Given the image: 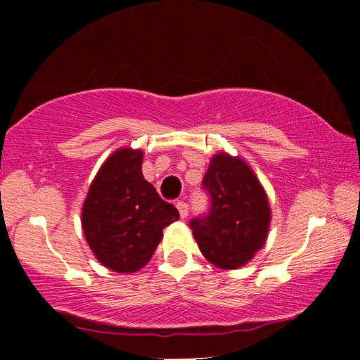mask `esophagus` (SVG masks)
Masks as SVG:
<instances>
[{
    "label": "esophagus",
    "mask_w": 360,
    "mask_h": 360,
    "mask_svg": "<svg viewBox=\"0 0 360 360\" xmlns=\"http://www.w3.org/2000/svg\"><path fill=\"white\" fill-rule=\"evenodd\" d=\"M176 208L179 210L181 218H186V217H188V213H189L188 203H184V201H177V203H176Z\"/></svg>",
    "instance_id": "1"
}]
</instances>
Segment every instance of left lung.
<instances>
[{"instance_id":"8db88e82","label":"left lung","mask_w":360,"mask_h":360,"mask_svg":"<svg viewBox=\"0 0 360 360\" xmlns=\"http://www.w3.org/2000/svg\"><path fill=\"white\" fill-rule=\"evenodd\" d=\"M203 188L210 213L189 223L201 254L220 269H238L264 247L271 225L266 189L242 157L218 152L210 160Z\"/></svg>"}]
</instances>
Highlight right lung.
Here are the masks:
<instances>
[{"instance_id": "1", "label": "right lung", "mask_w": 360, "mask_h": 360, "mask_svg": "<svg viewBox=\"0 0 360 360\" xmlns=\"http://www.w3.org/2000/svg\"><path fill=\"white\" fill-rule=\"evenodd\" d=\"M143 152L122 147L94 176L81 212L86 242L105 267L137 272L150 260L162 240V230L179 220L142 174Z\"/></svg>"}]
</instances>
